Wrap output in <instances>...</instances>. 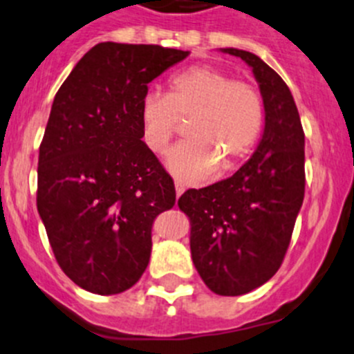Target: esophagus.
<instances>
[{
	"label": "esophagus",
	"mask_w": 354,
	"mask_h": 354,
	"mask_svg": "<svg viewBox=\"0 0 354 354\" xmlns=\"http://www.w3.org/2000/svg\"><path fill=\"white\" fill-rule=\"evenodd\" d=\"M184 191H185V184H184V182L176 180V194H177V198H180V196L184 194Z\"/></svg>",
	"instance_id": "obj_1"
}]
</instances>
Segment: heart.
I'll use <instances>...</instances> for the list:
<instances>
[{
  "mask_svg": "<svg viewBox=\"0 0 354 354\" xmlns=\"http://www.w3.org/2000/svg\"><path fill=\"white\" fill-rule=\"evenodd\" d=\"M141 131L153 153H163L187 122L191 139L170 151L167 163L187 180L236 169L257 146L265 127V101L250 82L212 65H196L169 80V93L142 97Z\"/></svg>",
  "mask_w": 354,
  "mask_h": 354,
  "instance_id": "b5f03b06",
  "label": "heart"
}]
</instances>
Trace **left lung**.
Listing matches in <instances>:
<instances>
[{
    "mask_svg": "<svg viewBox=\"0 0 354 354\" xmlns=\"http://www.w3.org/2000/svg\"><path fill=\"white\" fill-rule=\"evenodd\" d=\"M253 68L265 101L263 138L232 177L189 189L178 208L191 220V254L203 282L239 296L281 268L304 198V132L288 84L250 51L225 48Z\"/></svg>",
    "mask_w": 354,
    "mask_h": 354,
    "instance_id": "8db88e82",
    "label": "left lung"
}]
</instances>
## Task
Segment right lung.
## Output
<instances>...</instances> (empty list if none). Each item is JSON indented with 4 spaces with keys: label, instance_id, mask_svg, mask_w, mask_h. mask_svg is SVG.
Returning a JSON list of instances; mask_svg holds the SVG:
<instances>
[{
    "label": "right lung",
    "instance_id": "add662e5",
    "mask_svg": "<svg viewBox=\"0 0 354 354\" xmlns=\"http://www.w3.org/2000/svg\"><path fill=\"white\" fill-rule=\"evenodd\" d=\"M189 51L100 43L58 89L37 165V212L59 268L94 295H118L145 274L153 222L176 185L141 131L148 84Z\"/></svg>",
    "mask_w": 354,
    "mask_h": 354
}]
</instances>
